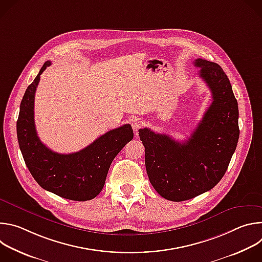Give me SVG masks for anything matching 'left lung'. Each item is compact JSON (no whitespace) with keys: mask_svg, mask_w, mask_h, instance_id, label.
Returning <instances> with one entry per match:
<instances>
[{"mask_svg":"<svg viewBox=\"0 0 262 262\" xmlns=\"http://www.w3.org/2000/svg\"><path fill=\"white\" fill-rule=\"evenodd\" d=\"M51 65V61L43 64L21 99L16 122L19 149L29 171L42 189L69 200H91L101 191L102 168L133 139L134 133L129 124H124L108 130L80 151L64 155L51 150L37 135L34 120L36 88L41 73ZM155 189L162 196L157 186Z\"/></svg>","mask_w":262,"mask_h":262,"instance_id":"8db88e82","label":"left lung"}]
</instances>
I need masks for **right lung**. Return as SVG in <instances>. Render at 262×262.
<instances>
[{
  "label": "right lung",
  "mask_w": 262,
  "mask_h": 262,
  "mask_svg": "<svg viewBox=\"0 0 262 262\" xmlns=\"http://www.w3.org/2000/svg\"><path fill=\"white\" fill-rule=\"evenodd\" d=\"M194 64L211 91L212 102L191 137L177 142L148 127L139 129L150 182L162 197L176 202L213 188L225 174L239 138L237 100L226 73L203 59Z\"/></svg>",
  "instance_id": "1"
}]
</instances>
